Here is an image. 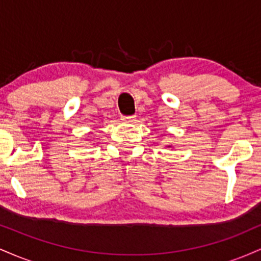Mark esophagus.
<instances>
[{"label":"esophagus","instance_id":"1","mask_svg":"<svg viewBox=\"0 0 261 261\" xmlns=\"http://www.w3.org/2000/svg\"><path fill=\"white\" fill-rule=\"evenodd\" d=\"M121 120L126 121V122H134L135 120H136V116L135 115H122Z\"/></svg>","mask_w":261,"mask_h":261}]
</instances>
